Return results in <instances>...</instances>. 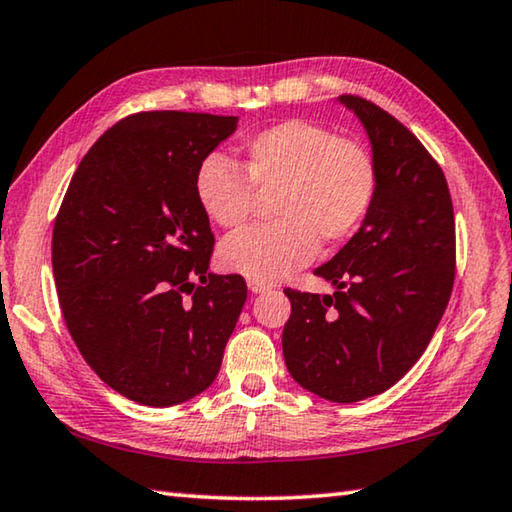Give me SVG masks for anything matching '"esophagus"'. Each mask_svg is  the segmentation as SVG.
Masks as SVG:
<instances>
[{
	"label": "esophagus",
	"mask_w": 512,
	"mask_h": 512,
	"mask_svg": "<svg viewBox=\"0 0 512 512\" xmlns=\"http://www.w3.org/2000/svg\"><path fill=\"white\" fill-rule=\"evenodd\" d=\"M248 289L253 291V293H264V291L271 289V284H268V282H259V280H248Z\"/></svg>",
	"instance_id": "esophagus-1"
}]
</instances>
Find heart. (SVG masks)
Masks as SVG:
<instances>
[{
  "mask_svg": "<svg viewBox=\"0 0 512 512\" xmlns=\"http://www.w3.org/2000/svg\"><path fill=\"white\" fill-rule=\"evenodd\" d=\"M196 198L210 221L241 228L255 192H275V223L228 237L219 264L248 280L273 282L307 264L316 246L336 248L359 228L375 194V162L352 137L307 119H284L248 137L241 171L219 155L201 162Z\"/></svg>",
  "mask_w": 512,
  "mask_h": 512,
  "instance_id": "heart-1",
  "label": "heart"
}]
</instances>
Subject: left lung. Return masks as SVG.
<instances>
[{"label":"left lung","mask_w":512,"mask_h":512,"mask_svg":"<svg viewBox=\"0 0 512 512\" xmlns=\"http://www.w3.org/2000/svg\"><path fill=\"white\" fill-rule=\"evenodd\" d=\"M372 142L375 194L348 244L316 275L332 296L287 287L282 352L291 377L329 402L350 404L400 381L427 350L456 275V221L440 164L402 121L357 94Z\"/></svg>","instance_id":"8db88e82"}]
</instances>
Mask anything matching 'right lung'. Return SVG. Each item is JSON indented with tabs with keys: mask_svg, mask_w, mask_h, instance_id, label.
<instances>
[{
	"mask_svg": "<svg viewBox=\"0 0 512 512\" xmlns=\"http://www.w3.org/2000/svg\"><path fill=\"white\" fill-rule=\"evenodd\" d=\"M237 117L151 110L110 126L74 171L51 264L88 366L128 400L173 406L219 375L244 307L241 275H214L194 180Z\"/></svg>",
	"mask_w": 512,
	"mask_h": 512,
	"instance_id": "add662e5",
	"label": "right lung"
}]
</instances>
